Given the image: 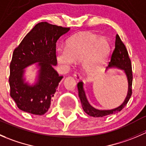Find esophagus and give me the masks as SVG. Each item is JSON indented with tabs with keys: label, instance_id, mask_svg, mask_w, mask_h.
<instances>
[{
	"label": "esophagus",
	"instance_id": "esophagus-1",
	"mask_svg": "<svg viewBox=\"0 0 146 146\" xmlns=\"http://www.w3.org/2000/svg\"><path fill=\"white\" fill-rule=\"evenodd\" d=\"M73 76H74V78L77 80H80V79H81V76H80V73H78V72H76V73L73 74Z\"/></svg>",
	"mask_w": 146,
	"mask_h": 146
}]
</instances>
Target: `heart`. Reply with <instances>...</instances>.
<instances>
[{"instance_id":"1","label":"heart","mask_w":146,"mask_h":146,"mask_svg":"<svg viewBox=\"0 0 146 146\" xmlns=\"http://www.w3.org/2000/svg\"><path fill=\"white\" fill-rule=\"evenodd\" d=\"M110 46L108 41L96 35L82 33L70 38L66 42V49H58L57 61L65 68L74 61H82V68L87 75L98 74L107 62Z\"/></svg>"}]
</instances>
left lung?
Masks as SVG:
<instances>
[{"label": "left lung", "mask_w": 146, "mask_h": 146, "mask_svg": "<svg viewBox=\"0 0 146 146\" xmlns=\"http://www.w3.org/2000/svg\"><path fill=\"white\" fill-rule=\"evenodd\" d=\"M116 67L121 69L124 71L128 80V92L125 100L120 106L113 110H100L95 109L90 104L88 98L86 97L85 91L83 88V82L80 81L78 83V95L81 102L82 107L84 111L89 116L94 117H103L110 114H117L122 109L124 108L125 106L129 102L131 96L132 95V81H133V74H132V67L129 54L126 50L124 44L121 40L118 35H116L115 48L113 51L111 56V61L109 63L108 67Z\"/></svg>", "instance_id": "1"}]
</instances>
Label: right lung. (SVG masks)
I'll return each mask as SVG.
<instances>
[{"label":"right lung","mask_w":146,"mask_h":146,"mask_svg":"<svg viewBox=\"0 0 146 146\" xmlns=\"http://www.w3.org/2000/svg\"><path fill=\"white\" fill-rule=\"evenodd\" d=\"M69 29L42 22L15 48L10 64L9 84L10 96L20 110L35 115H43L48 111L63 78L54 68L57 64L56 42ZM35 62L39 63L38 81L29 86L24 82V69Z\"/></svg>","instance_id":"obj_1"}]
</instances>
